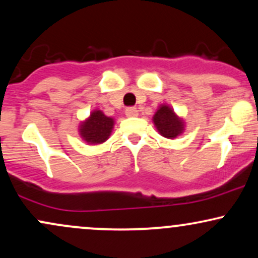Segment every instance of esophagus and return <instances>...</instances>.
<instances>
[{
	"label": "esophagus",
	"instance_id": "34e87169",
	"mask_svg": "<svg viewBox=\"0 0 258 258\" xmlns=\"http://www.w3.org/2000/svg\"><path fill=\"white\" fill-rule=\"evenodd\" d=\"M125 114H126V116H128V117H135L138 115V110H137V108H135V106H130V108H126Z\"/></svg>",
	"mask_w": 258,
	"mask_h": 258
}]
</instances>
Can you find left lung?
<instances>
[{
  "instance_id": "1",
  "label": "left lung",
  "mask_w": 258,
  "mask_h": 258,
  "mask_svg": "<svg viewBox=\"0 0 258 258\" xmlns=\"http://www.w3.org/2000/svg\"><path fill=\"white\" fill-rule=\"evenodd\" d=\"M154 123L165 138H176L183 132V121L167 105H161L154 115Z\"/></svg>"
}]
</instances>
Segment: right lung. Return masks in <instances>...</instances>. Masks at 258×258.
<instances>
[{
	"label": "right lung",
	"instance_id": "obj_1",
	"mask_svg": "<svg viewBox=\"0 0 258 258\" xmlns=\"http://www.w3.org/2000/svg\"><path fill=\"white\" fill-rule=\"evenodd\" d=\"M114 120L105 116L100 110H94L90 119L80 126V135L91 144H99L105 142L110 136Z\"/></svg>",
	"mask_w": 258,
	"mask_h": 258
}]
</instances>
